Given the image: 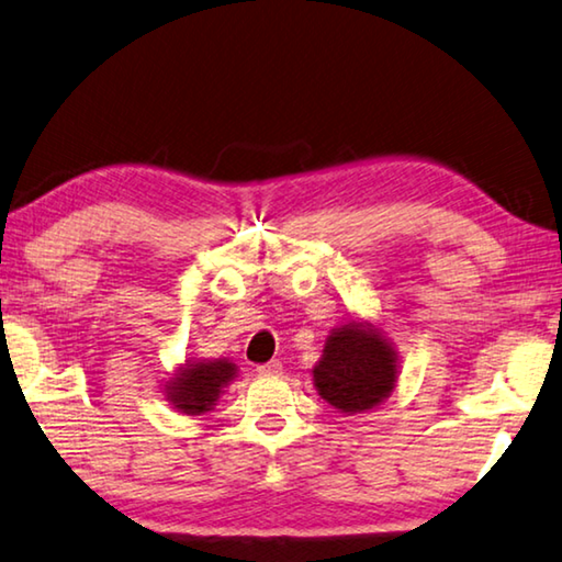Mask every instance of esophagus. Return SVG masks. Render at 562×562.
Listing matches in <instances>:
<instances>
[{"mask_svg": "<svg viewBox=\"0 0 562 562\" xmlns=\"http://www.w3.org/2000/svg\"><path fill=\"white\" fill-rule=\"evenodd\" d=\"M280 372H282L280 360H270V362H265V364H260V368H257V375H262V378H278Z\"/></svg>", "mask_w": 562, "mask_h": 562, "instance_id": "esophagus-1", "label": "esophagus"}]
</instances>
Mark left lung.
<instances>
[{
    "mask_svg": "<svg viewBox=\"0 0 562 562\" xmlns=\"http://www.w3.org/2000/svg\"><path fill=\"white\" fill-rule=\"evenodd\" d=\"M400 380L397 350L382 327L350 317L327 335L313 385L342 415L370 413L393 395Z\"/></svg>",
    "mask_w": 562,
    "mask_h": 562,
    "instance_id": "1",
    "label": "left lung"
}]
</instances>
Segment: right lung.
<instances>
[{
	"label": "right lung",
	"instance_id": "1",
	"mask_svg": "<svg viewBox=\"0 0 562 562\" xmlns=\"http://www.w3.org/2000/svg\"><path fill=\"white\" fill-rule=\"evenodd\" d=\"M237 364L227 358H187L172 370V378L165 382L162 393L177 413L200 417L215 409L220 395L237 378Z\"/></svg>",
	"mask_w": 562,
	"mask_h": 562
}]
</instances>
